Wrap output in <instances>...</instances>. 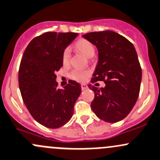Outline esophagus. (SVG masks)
I'll list each match as a JSON object with an SVG mask.
<instances>
[{"instance_id": "esophagus-1", "label": "esophagus", "mask_w": 160, "mask_h": 160, "mask_svg": "<svg viewBox=\"0 0 160 160\" xmlns=\"http://www.w3.org/2000/svg\"><path fill=\"white\" fill-rule=\"evenodd\" d=\"M87 88H88V86H87V84H83H83H81V89H82V90H86V89H87Z\"/></svg>"}]
</instances>
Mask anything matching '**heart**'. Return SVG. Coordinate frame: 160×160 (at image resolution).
Returning a JSON list of instances; mask_svg holds the SVG:
<instances>
[{"instance_id": "obj_1", "label": "heart", "mask_w": 160, "mask_h": 160, "mask_svg": "<svg viewBox=\"0 0 160 160\" xmlns=\"http://www.w3.org/2000/svg\"><path fill=\"white\" fill-rule=\"evenodd\" d=\"M74 48L77 50L81 52L87 58H92L95 53V48L93 44L86 39H80L75 42ZM70 51L69 48H65L62 53V62L63 65L68 64L70 61ZM90 71L88 70H80L75 69L70 73V77L78 82H85L87 77L90 75Z\"/></svg>"}]
</instances>
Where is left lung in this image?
<instances>
[{"label": "left lung", "mask_w": 160, "mask_h": 160, "mask_svg": "<svg viewBox=\"0 0 160 160\" xmlns=\"http://www.w3.org/2000/svg\"><path fill=\"white\" fill-rule=\"evenodd\" d=\"M83 37L99 52L91 83H106L100 89L88 85L95 95L92 110L105 122H119L133 108L140 90L142 69L135 48L127 38L111 31L91 32Z\"/></svg>", "instance_id": "obj_1"}]
</instances>
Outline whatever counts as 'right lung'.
<instances>
[{
	"instance_id": "add662e5",
	"label": "right lung",
	"mask_w": 160,
	"mask_h": 160,
	"mask_svg": "<svg viewBox=\"0 0 160 160\" xmlns=\"http://www.w3.org/2000/svg\"><path fill=\"white\" fill-rule=\"evenodd\" d=\"M77 35L46 32L33 38L23 52L18 72L21 97L32 117L48 128H59L70 120L81 93L76 81L58 89L55 74L63 67V50Z\"/></svg>"
}]
</instances>
